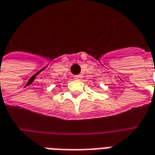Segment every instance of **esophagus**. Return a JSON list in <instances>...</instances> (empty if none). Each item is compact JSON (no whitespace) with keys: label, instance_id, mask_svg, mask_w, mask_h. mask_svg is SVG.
Returning a JSON list of instances; mask_svg holds the SVG:
<instances>
[{"label":"esophagus","instance_id":"1","mask_svg":"<svg viewBox=\"0 0 155 155\" xmlns=\"http://www.w3.org/2000/svg\"><path fill=\"white\" fill-rule=\"evenodd\" d=\"M74 80H76V81H81L83 78V76L82 75H81V74H78V75H74Z\"/></svg>","mask_w":155,"mask_h":155}]
</instances>
